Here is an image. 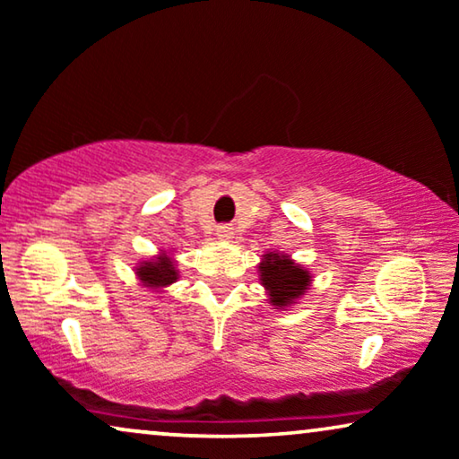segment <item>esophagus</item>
<instances>
[{
	"mask_svg": "<svg viewBox=\"0 0 459 459\" xmlns=\"http://www.w3.org/2000/svg\"><path fill=\"white\" fill-rule=\"evenodd\" d=\"M231 234H234V231H231V228H228V225H219V228L215 230V236L219 238V240H230Z\"/></svg>",
	"mask_w": 459,
	"mask_h": 459,
	"instance_id": "esophagus-1",
	"label": "esophagus"
}]
</instances>
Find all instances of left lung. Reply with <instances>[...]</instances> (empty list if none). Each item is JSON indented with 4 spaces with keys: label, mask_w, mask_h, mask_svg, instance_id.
Listing matches in <instances>:
<instances>
[{
    "label": "left lung",
    "mask_w": 459,
    "mask_h": 459,
    "mask_svg": "<svg viewBox=\"0 0 459 459\" xmlns=\"http://www.w3.org/2000/svg\"><path fill=\"white\" fill-rule=\"evenodd\" d=\"M256 272H259L261 286L265 288L269 305L280 311H288L292 305H297L313 284L309 269L294 261L290 255L278 253V250L263 255Z\"/></svg>",
    "instance_id": "left-lung-1"
}]
</instances>
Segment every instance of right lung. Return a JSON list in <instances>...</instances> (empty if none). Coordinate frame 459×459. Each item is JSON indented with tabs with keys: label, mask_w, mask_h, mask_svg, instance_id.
<instances>
[{
	"label": "right lung",
	"mask_w": 459,
	"mask_h": 459,
	"mask_svg": "<svg viewBox=\"0 0 459 459\" xmlns=\"http://www.w3.org/2000/svg\"><path fill=\"white\" fill-rule=\"evenodd\" d=\"M134 272L142 288H148L152 292H165V288L179 280V269L173 250H159V255L137 263Z\"/></svg>",
	"instance_id": "add662e5"
}]
</instances>
